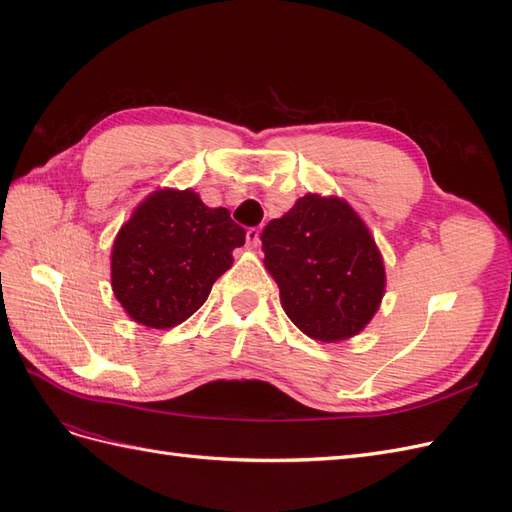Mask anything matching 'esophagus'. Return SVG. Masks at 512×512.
Returning <instances> with one entry per match:
<instances>
[{"label":"esophagus","instance_id":"esophagus-1","mask_svg":"<svg viewBox=\"0 0 512 512\" xmlns=\"http://www.w3.org/2000/svg\"><path fill=\"white\" fill-rule=\"evenodd\" d=\"M260 243V230L258 228H247V245L258 247Z\"/></svg>","mask_w":512,"mask_h":512}]
</instances>
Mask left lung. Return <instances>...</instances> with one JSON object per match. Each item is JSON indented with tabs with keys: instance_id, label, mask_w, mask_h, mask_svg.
Segmentation results:
<instances>
[{
	"instance_id": "left-lung-1",
	"label": "left lung",
	"mask_w": 512,
	"mask_h": 512,
	"mask_svg": "<svg viewBox=\"0 0 512 512\" xmlns=\"http://www.w3.org/2000/svg\"><path fill=\"white\" fill-rule=\"evenodd\" d=\"M265 267L286 316L320 342L361 333L386 288L384 262L369 228L346 200L305 194L260 235Z\"/></svg>"
}]
</instances>
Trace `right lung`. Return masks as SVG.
I'll return each instance as SVG.
<instances>
[{
    "label": "right lung",
    "mask_w": 512,
    "mask_h": 512,
    "mask_svg": "<svg viewBox=\"0 0 512 512\" xmlns=\"http://www.w3.org/2000/svg\"><path fill=\"white\" fill-rule=\"evenodd\" d=\"M243 243L245 230L228 209L207 207L192 190H158L117 232L113 292L134 322L177 327L207 301Z\"/></svg>",
    "instance_id": "right-lung-1"
}]
</instances>
